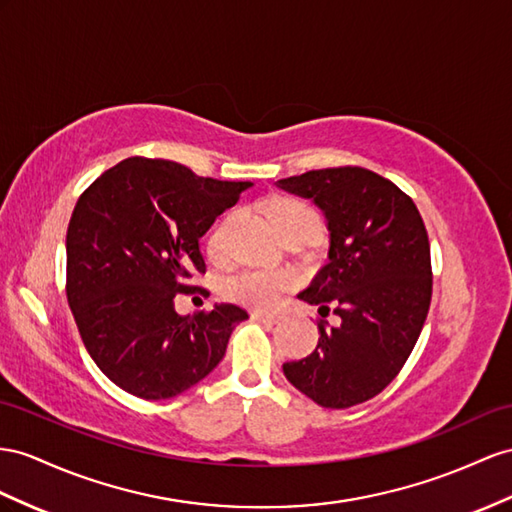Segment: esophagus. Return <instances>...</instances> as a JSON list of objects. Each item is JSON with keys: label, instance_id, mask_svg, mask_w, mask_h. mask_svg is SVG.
<instances>
[{"label": "esophagus", "instance_id": "1", "mask_svg": "<svg viewBox=\"0 0 512 512\" xmlns=\"http://www.w3.org/2000/svg\"><path fill=\"white\" fill-rule=\"evenodd\" d=\"M251 318L257 322H264V324H279L283 318L277 316V313H251Z\"/></svg>", "mask_w": 512, "mask_h": 512}]
</instances>
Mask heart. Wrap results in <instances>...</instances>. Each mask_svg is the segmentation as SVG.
I'll return each mask as SVG.
<instances>
[{"label": "heart", "mask_w": 512, "mask_h": 512, "mask_svg": "<svg viewBox=\"0 0 512 512\" xmlns=\"http://www.w3.org/2000/svg\"><path fill=\"white\" fill-rule=\"evenodd\" d=\"M270 218L274 227L287 238L294 233H316L318 214L311 205L298 199H281L270 207ZM222 235L225 227L218 225L209 235V251L214 255L222 253ZM292 274L283 270H261V268H242L235 270L225 279V294L251 309H270L279 303V298L290 290Z\"/></svg>", "instance_id": "heart-1"}]
</instances>
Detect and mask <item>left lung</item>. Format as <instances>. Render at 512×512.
I'll return each mask as SVG.
<instances>
[{
  "instance_id": "left-lung-1",
  "label": "left lung",
  "mask_w": 512,
  "mask_h": 512,
  "mask_svg": "<svg viewBox=\"0 0 512 512\" xmlns=\"http://www.w3.org/2000/svg\"><path fill=\"white\" fill-rule=\"evenodd\" d=\"M279 188L316 203L331 231L329 264L298 298L342 318L320 322L316 350L283 363L298 391L326 409L378 396L402 365L428 316L430 244L409 194L361 166L309 170Z\"/></svg>"
}]
</instances>
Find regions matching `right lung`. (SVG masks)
I'll return each mask as SVG.
<instances>
[{
    "instance_id": "add662e5",
    "label": "right lung",
    "mask_w": 512,
    "mask_h": 512,
    "mask_svg": "<svg viewBox=\"0 0 512 512\" xmlns=\"http://www.w3.org/2000/svg\"><path fill=\"white\" fill-rule=\"evenodd\" d=\"M251 181H218L188 166L127 157L82 192L67 231V298L82 342L114 385L144 400L190 389L225 357L248 313L231 303L194 318L177 294L205 272L199 240Z\"/></svg>"
}]
</instances>
